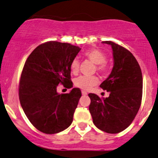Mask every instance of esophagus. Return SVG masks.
<instances>
[{"label": "esophagus", "mask_w": 158, "mask_h": 158, "mask_svg": "<svg viewBox=\"0 0 158 158\" xmlns=\"http://www.w3.org/2000/svg\"><path fill=\"white\" fill-rule=\"evenodd\" d=\"M81 94H82V95H84V96L88 95V93H87L86 91H85V90H82V91H81Z\"/></svg>", "instance_id": "esophagus-1"}]
</instances>
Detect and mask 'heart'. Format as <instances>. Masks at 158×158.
Masks as SVG:
<instances>
[{"label":"heart","instance_id":"obj_1","mask_svg":"<svg viewBox=\"0 0 158 158\" xmlns=\"http://www.w3.org/2000/svg\"><path fill=\"white\" fill-rule=\"evenodd\" d=\"M85 56L90 61L96 64V69L98 72L102 73H106L109 69L108 63L106 62V55L101 50L98 49H91L85 52ZM79 62L78 59H74L71 61L70 65V68L71 72L73 74H77L79 71ZM99 82V79L96 76L91 77H85L80 76L76 78L74 80V85L77 88H81L82 90H89L92 87L97 85Z\"/></svg>","mask_w":158,"mask_h":158}]
</instances>
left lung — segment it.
Here are the masks:
<instances>
[{
    "label": "left lung",
    "mask_w": 158,
    "mask_h": 158,
    "mask_svg": "<svg viewBox=\"0 0 158 158\" xmlns=\"http://www.w3.org/2000/svg\"><path fill=\"white\" fill-rule=\"evenodd\" d=\"M111 46L114 67L111 73L100 85L109 92L101 99L89 94L90 113L99 129L109 134L123 131L131 125L141 105L143 76L140 67L131 52L112 41H102Z\"/></svg>",
    "instance_id": "obj_1"
}]
</instances>
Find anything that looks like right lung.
I'll return each mask as SVG.
<instances>
[{"instance_id": "1", "label": "right lung", "mask_w": 158, "mask_h": 158, "mask_svg": "<svg viewBox=\"0 0 158 158\" xmlns=\"http://www.w3.org/2000/svg\"><path fill=\"white\" fill-rule=\"evenodd\" d=\"M80 50L68 43L48 41L38 46L25 62L19 83L20 102L30 123L43 133H59L73 122L81 90L74 88L59 94L57 87L73 88L70 65Z\"/></svg>"}]
</instances>
